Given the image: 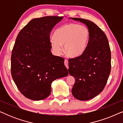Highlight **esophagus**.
I'll list each match as a JSON object with an SVG mask.
<instances>
[{
	"mask_svg": "<svg viewBox=\"0 0 123 123\" xmlns=\"http://www.w3.org/2000/svg\"><path fill=\"white\" fill-rule=\"evenodd\" d=\"M64 64L65 65V67H66V68L67 69L69 68V67H68V60L67 59H65L64 60Z\"/></svg>",
	"mask_w": 123,
	"mask_h": 123,
	"instance_id": "esophagus-1",
	"label": "esophagus"
}]
</instances>
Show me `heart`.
Listing matches in <instances>:
<instances>
[{
  "label": "heart",
  "instance_id": "b5f03b06",
  "mask_svg": "<svg viewBox=\"0 0 123 123\" xmlns=\"http://www.w3.org/2000/svg\"><path fill=\"white\" fill-rule=\"evenodd\" d=\"M90 37L91 32L87 27L77 23H68L55 30L50 43L57 54L61 53L62 45H64V53L70 57L76 58L85 53Z\"/></svg>",
  "mask_w": 123,
  "mask_h": 123
}]
</instances>
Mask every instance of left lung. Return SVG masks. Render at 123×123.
Listing matches in <instances>:
<instances>
[{"mask_svg":"<svg viewBox=\"0 0 123 123\" xmlns=\"http://www.w3.org/2000/svg\"><path fill=\"white\" fill-rule=\"evenodd\" d=\"M72 19L83 23L91 32L85 53L69 59V73L75 80L72 95L79 100L86 101L100 94L106 85L111 71L110 48L105 33L96 25L82 18Z\"/></svg>","mask_w":123,"mask_h":123,"instance_id":"left-lung-1","label":"left lung"}]
</instances>
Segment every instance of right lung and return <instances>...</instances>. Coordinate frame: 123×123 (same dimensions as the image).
I'll return each instance as SVG.
<instances>
[{"mask_svg":"<svg viewBox=\"0 0 123 123\" xmlns=\"http://www.w3.org/2000/svg\"><path fill=\"white\" fill-rule=\"evenodd\" d=\"M63 17L35 18L21 30L11 55V74L19 91L32 100H43L51 93V85L67 76L64 59L51 53L50 34Z\"/></svg>","mask_w":123,"mask_h":123,"instance_id":"1","label":"right lung"}]
</instances>
